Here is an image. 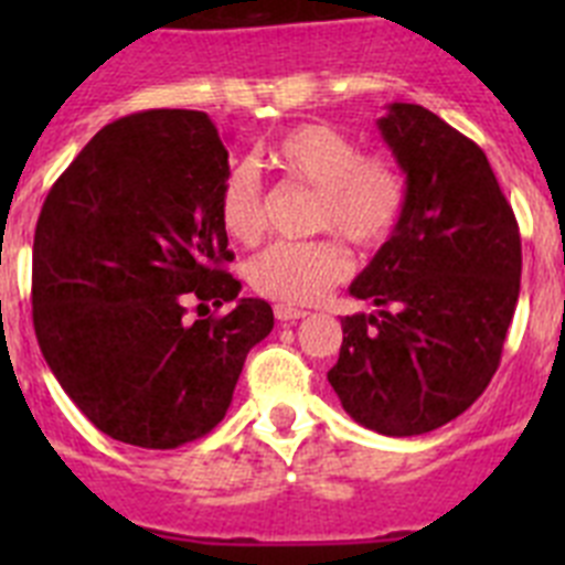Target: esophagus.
I'll return each instance as SVG.
<instances>
[{
    "label": "esophagus",
    "instance_id": "esophagus-1",
    "mask_svg": "<svg viewBox=\"0 0 565 565\" xmlns=\"http://www.w3.org/2000/svg\"><path fill=\"white\" fill-rule=\"evenodd\" d=\"M274 317L279 319V322H297V319L308 317L306 308H294V306H277L274 308Z\"/></svg>",
    "mask_w": 565,
    "mask_h": 565
}]
</instances>
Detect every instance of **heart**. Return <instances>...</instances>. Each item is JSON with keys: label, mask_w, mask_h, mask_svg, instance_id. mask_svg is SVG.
Wrapping results in <instances>:
<instances>
[{"label": "heart", "mask_w": 565, "mask_h": 565, "mask_svg": "<svg viewBox=\"0 0 565 565\" xmlns=\"http://www.w3.org/2000/svg\"><path fill=\"white\" fill-rule=\"evenodd\" d=\"M268 163L286 181L317 189L313 226L331 228L362 248L382 246L404 212V178L396 163L362 154L359 143L326 124H302L279 135ZM223 232L237 243L266 234V194L252 163H234L217 192ZM351 252L328 234L302 243H274L252 259L254 291L286 306H311L351 274Z\"/></svg>", "instance_id": "1"}]
</instances>
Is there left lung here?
I'll return each mask as SVG.
<instances>
[{
  "label": "left lung",
  "instance_id": "1",
  "mask_svg": "<svg viewBox=\"0 0 565 565\" xmlns=\"http://www.w3.org/2000/svg\"><path fill=\"white\" fill-rule=\"evenodd\" d=\"M379 129L407 178L404 212L351 282L379 311L342 319L328 382L367 430L422 436L495 376L521 294V232L467 135L418 104H391Z\"/></svg>",
  "mask_w": 565,
  "mask_h": 565
}]
</instances>
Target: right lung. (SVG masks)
I'll return each instance as SVG.
<instances>
[{
    "label": "right lung",
    "instance_id": "right-lung-1",
    "mask_svg": "<svg viewBox=\"0 0 565 565\" xmlns=\"http://www.w3.org/2000/svg\"><path fill=\"white\" fill-rule=\"evenodd\" d=\"M228 149L206 113L107 124L53 183L33 237V328L53 376L109 438L174 450L212 433L274 328L237 299L217 217ZM234 301L189 323L185 302Z\"/></svg>",
    "mask_w": 565,
    "mask_h": 565
}]
</instances>
